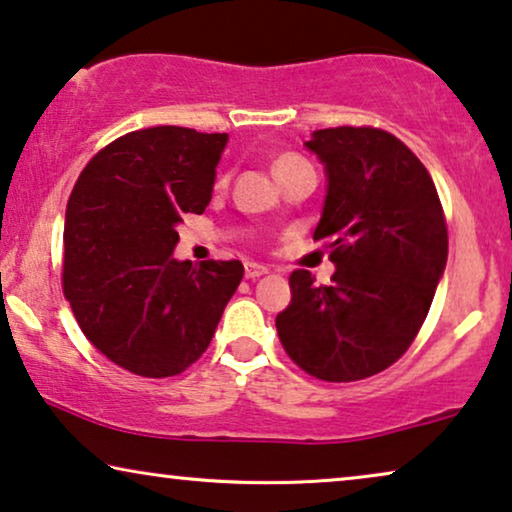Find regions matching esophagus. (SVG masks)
<instances>
[{
    "label": "esophagus",
    "mask_w": 512,
    "mask_h": 512,
    "mask_svg": "<svg viewBox=\"0 0 512 512\" xmlns=\"http://www.w3.org/2000/svg\"><path fill=\"white\" fill-rule=\"evenodd\" d=\"M263 275H268V268H265V265H258V263L244 265V277H247V279H258Z\"/></svg>",
    "instance_id": "1"
}]
</instances>
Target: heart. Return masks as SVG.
<instances>
[{
	"instance_id": "b5f03b06",
	"label": "heart",
	"mask_w": 512,
	"mask_h": 512,
	"mask_svg": "<svg viewBox=\"0 0 512 512\" xmlns=\"http://www.w3.org/2000/svg\"><path fill=\"white\" fill-rule=\"evenodd\" d=\"M296 163H303V158L293 156V153H286V156H279L275 160V172L282 170V167H289V165H296Z\"/></svg>"
}]
</instances>
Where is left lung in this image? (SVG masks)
Returning <instances> with one entry per match:
<instances>
[{"label":"left lung","instance_id":"obj_1","mask_svg":"<svg viewBox=\"0 0 512 512\" xmlns=\"http://www.w3.org/2000/svg\"><path fill=\"white\" fill-rule=\"evenodd\" d=\"M324 165L314 240H326L333 284L289 277L275 326L286 354L326 382H354L401 359L429 314L447 263V226L431 174L401 139L375 128L314 130Z\"/></svg>","mask_w":512,"mask_h":512}]
</instances>
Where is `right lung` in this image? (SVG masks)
I'll return each mask as SVG.
<instances>
[{
  "label": "right lung",
  "mask_w": 512,
  "mask_h": 512,
  "mask_svg": "<svg viewBox=\"0 0 512 512\" xmlns=\"http://www.w3.org/2000/svg\"><path fill=\"white\" fill-rule=\"evenodd\" d=\"M226 144V132L177 125L130 132L90 160L69 195L65 298L83 335L130 373H184L242 282L240 261L172 256L184 214L212 200Z\"/></svg>",
  "instance_id": "right-lung-1"
}]
</instances>
